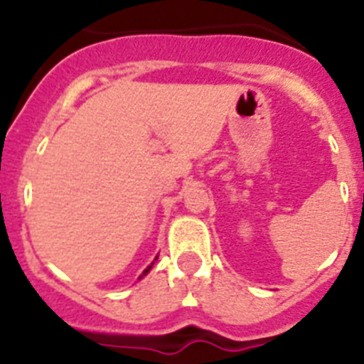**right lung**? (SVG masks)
I'll return each mask as SVG.
<instances>
[{"label":"right lung","instance_id":"right-lung-1","mask_svg":"<svg viewBox=\"0 0 364 364\" xmlns=\"http://www.w3.org/2000/svg\"><path fill=\"white\" fill-rule=\"evenodd\" d=\"M153 264H154V262H151V266H147V270L143 272V276H145V274H147V272H149V270H151V268H153Z\"/></svg>","mask_w":364,"mask_h":364}]
</instances>
